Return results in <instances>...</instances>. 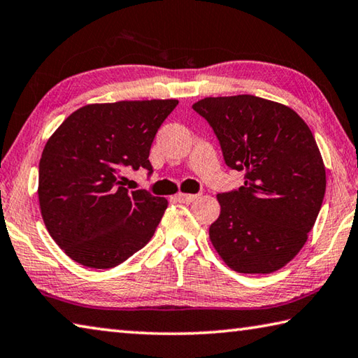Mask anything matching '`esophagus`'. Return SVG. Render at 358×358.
Wrapping results in <instances>:
<instances>
[{
	"instance_id": "1",
	"label": "esophagus",
	"mask_w": 358,
	"mask_h": 358,
	"mask_svg": "<svg viewBox=\"0 0 358 358\" xmlns=\"http://www.w3.org/2000/svg\"><path fill=\"white\" fill-rule=\"evenodd\" d=\"M197 197L199 196H196V194H183V192L177 194V201L181 202V203H191V202L196 201Z\"/></svg>"
}]
</instances>
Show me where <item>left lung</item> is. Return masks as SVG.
<instances>
[{
    "label": "left lung",
    "mask_w": 358,
    "mask_h": 358,
    "mask_svg": "<svg viewBox=\"0 0 358 358\" xmlns=\"http://www.w3.org/2000/svg\"><path fill=\"white\" fill-rule=\"evenodd\" d=\"M220 141L226 164L245 173L220 192L210 240L238 273H273L306 243L322 207L325 167L308 124L292 108L251 94L192 106Z\"/></svg>",
    "instance_id": "left-lung-1"
}]
</instances>
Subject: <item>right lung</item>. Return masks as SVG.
<instances>
[{"mask_svg": "<svg viewBox=\"0 0 358 358\" xmlns=\"http://www.w3.org/2000/svg\"><path fill=\"white\" fill-rule=\"evenodd\" d=\"M177 99L90 104L66 118L39 162L42 220L55 243L80 265L112 268L148 243L164 197L124 187L123 171L153 173L150 148Z\"/></svg>", "mask_w": 358, "mask_h": 358, "instance_id": "1", "label": "right lung"}]
</instances>
